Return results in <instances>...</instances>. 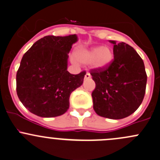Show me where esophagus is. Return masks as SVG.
<instances>
[{
	"label": "esophagus",
	"mask_w": 160,
	"mask_h": 160,
	"mask_svg": "<svg viewBox=\"0 0 160 160\" xmlns=\"http://www.w3.org/2000/svg\"><path fill=\"white\" fill-rule=\"evenodd\" d=\"M91 78V75L89 73H86L85 75V79H89Z\"/></svg>",
	"instance_id": "34e87169"
}]
</instances>
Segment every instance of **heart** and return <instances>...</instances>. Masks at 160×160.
<instances>
[{
  "mask_svg": "<svg viewBox=\"0 0 160 160\" xmlns=\"http://www.w3.org/2000/svg\"><path fill=\"white\" fill-rule=\"evenodd\" d=\"M113 52L108 47H93L91 48H81L75 52L77 61L83 65L91 63L95 70L106 69L113 60Z\"/></svg>",
  "mask_w": 160,
  "mask_h": 160,
  "instance_id": "1",
  "label": "heart"
}]
</instances>
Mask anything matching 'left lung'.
<instances>
[{"label": "left lung", "mask_w": 160, "mask_h": 160, "mask_svg": "<svg viewBox=\"0 0 160 160\" xmlns=\"http://www.w3.org/2000/svg\"><path fill=\"white\" fill-rule=\"evenodd\" d=\"M114 59L104 70H91L95 88L93 108L98 116L121 119L132 114L141 105L147 75L144 62L134 48L124 42L109 41Z\"/></svg>", "instance_id": "obj_1"}]
</instances>
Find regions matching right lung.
Listing matches in <instances>:
<instances>
[{
  "label": "right lung",
  "instance_id": "1",
  "mask_svg": "<svg viewBox=\"0 0 160 160\" xmlns=\"http://www.w3.org/2000/svg\"><path fill=\"white\" fill-rule=\"evenodd\" d=\"M76 34L48 35L39 39L24 54L16 75L20 101L31 113L52 118L69 108L71 93L83 83L85 72L67 71L68 53Z\"/></svg>",
  "mask_w": 160,
  "mask_h": 160
}]
</instances>
